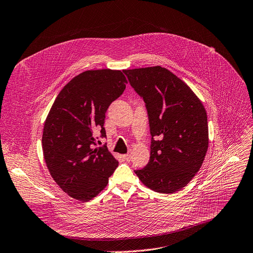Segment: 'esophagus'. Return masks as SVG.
<instances>
[{
	"label": "esophagus",
	"instance_id": "obj_1",
	"mask_svg": "<svg viewBox=\"0 0 253 253\" xmlns=\"http://www.w3.org/2000/svg\"><path fill=\"white\" fill-rule=\"evenodd\" d=\"M123 157H124V159L126 160V162H130V160H131V154H129V153H127V154H124L123 155Z\"/></svg>",
	"mask_w": 253,
	"mask_h": 253
}]
</instances>
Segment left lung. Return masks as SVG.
Listing matches in <instances>:
<instances>
[{
  "label": "left lung",
  "mask_w": 253,
  "mask_h": 253,
  "mask_svg": "<svg viewBox=\"0 0 253 253\" xmlns=\"http://www.w3.org/2000/svg\"><path fill=\"white\" fill-rule=\"evenodd\" d=\"M123 72L145 102L151 134L149 163L135 173L157 193L179 191L199 171L208 150L206 110L191 87L165 67Z\"/></svg>",
  "instance_id": "1"
}]
</instances>
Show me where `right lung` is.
<instances>
[{"label":"right lung","mask_w":253,"mask_h":253,"mask_svg":"<svg viewBox=\"0 0 253 253\" xmlns=\"http://www.w3.org/2000/svg\"><path fill=\"white\" fill-rule=\"evenodd\" d=\"M121 71H85L57 95L44 122L42 150L54 181L68 196L86 202L102 192L118 167L107 146L106 112L126 87Z\"/></svg>","instance_id":"right-lung-1"}]
</instances>
